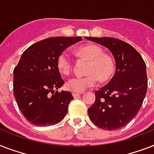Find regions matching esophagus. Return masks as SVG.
Returning a JSON list of instances; mask_svg holds the SVG:
<instances>
[{
  "label": "esophagus",
  "mask_w": 154,
  "mask_h": 154,
  "mask_svg": "<svg viewBox=\"0 0 154 154\" xmlns=\"http://www.w3.org/2000/svg\"><path fill=\"white\" fill-rule=\"evenodd\" d=\"M81 94H82V93H75V92H73V93H72V96L74 97H79Z\"/></svg>",
  "instance_id": "34e87169"
}]
</instances>
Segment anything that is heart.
Here are the masks:
<instances>
[{
	"instance_id": "1",
	"label": "heart",
	"mask_w": 154,
	"mask_h": 154,
	"mask_svg": "<svg viewBox=\"0 0 154 154\" xmlns=\"http://www.w3.org/2000/svg\"><path fill=\"white\" fill-rule=\"evenodd\" d=\"M81 57L87 58L89 63L87 68L89 75L81 77L76 76L70 78L66 83L69 90L75 93H82L90 87L97 86L99 79L105 82L112 77L116 69L113 58L109 54L104 53L103 49L97 45H87L77 50ZM73 63L71 56L67 51L60 53L57 59V67L64 75H69L72 72Z\"/></svg>"
}]
</instances>
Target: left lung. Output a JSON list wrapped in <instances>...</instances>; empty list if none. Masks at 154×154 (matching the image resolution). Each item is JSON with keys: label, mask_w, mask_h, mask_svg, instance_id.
Segmentation results:
<instances>
[{"label": "left lung", "mask_w": 154, "mask_h": 154, "mask_svg": "<svg viewBox=\"0 0 154 154\" xmlns=\"http://www.w3.org/2000/svg\"><path fill=\"white\" fill-rule=\"evenodd\" d=\"M109 49L116 72L106 85L95 91L96 100L88 109L89 119L99 128L116 130L134 118L146 95L148 80L146 63L126 42L112 37H85Z\"/></svg>", "instance_id": "left-lung-1"}]
</instances>
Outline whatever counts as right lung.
Wrapping results in <instances>:
<instances>
[{
    "instance_id": "obj_1",
    "label": "right lung",
    "mask_w": 154,
    "mask_h": 154,
    "mask_svg": "<svg viewBox=\"0 0 154 154\" xmlns=\"http://www.w3.org/2000/svg\"><path fill=\"white\" fill-rule=\"evenodd\" d=\"M82 37H49L29 47L13 70V95L19 109L32 125L48 126L62 121L73 97L58 92L63 85L57 67L60 53Z\"/></svg>"
}]
</instances>
